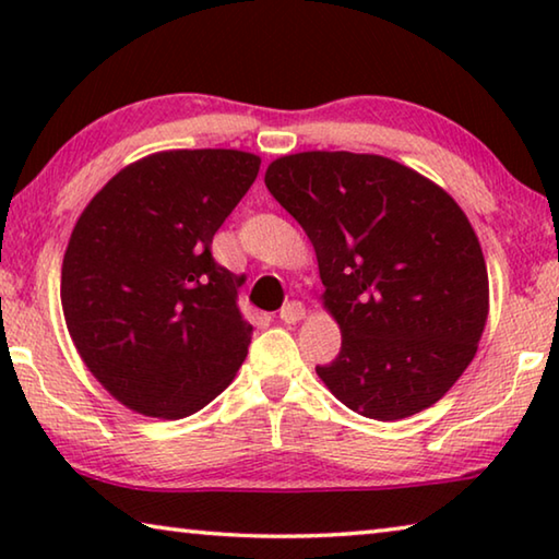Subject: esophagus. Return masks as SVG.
Segmentation results:
<instances>
[{"label":"esophagus","mask_w":559,"mask_h":559,"mask_svg":"<svg viewBox=\"0 0 559 559\" xmlns=\"http://www.w3.org/2000/svg\"><path fill=\"white\" fill-rule=\"evenodd\" d=\"M278 318L283 320V323H288V325H293V323H300L302 318H306V308H302V302H286V306L281 308V313H278Z\"/></svg>","instance_id":"obj_1"}]
</instances>
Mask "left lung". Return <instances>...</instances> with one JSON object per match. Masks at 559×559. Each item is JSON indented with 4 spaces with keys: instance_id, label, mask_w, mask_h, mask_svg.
<instances>
[{
    "instance_id": "8db88e82",
    "label": "left lung",
    "mask_w": 559,
    "mask_h": 559,
    "mask_svg": "<svg viewBox=\"0 0 559 559\" xmlns=\"http://www.w3.org/2000/svg\"><path fill=\"white\" fill-rule=\"evenodd\" d=\"M263 182L313 243L320 300L343 333L316 367L328 390L377 421L437 404L476 357L490 308L456 200L396 159L345 150L283 155Z\"/></svg>"
}]
</instances>
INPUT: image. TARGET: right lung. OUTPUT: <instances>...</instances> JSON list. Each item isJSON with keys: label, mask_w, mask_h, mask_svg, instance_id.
<instances>
[{"label": "right lung", "mask_w": 559, "mask_h": 559, "mask_svg": "<svg viewBox=\"0 0 559 559\" xmlns=\"http://www.w3.org/2000/svg\"><path fill=\"white\" fill-rule=\"evenodd\" d=\"M259 167L243 150H163L110 177L75 222L61 266L66 328L128 409L182 419L246 359L241 278L210 249Z\"/></svg>", "instance_id": "obj_1"}]
</instances>
